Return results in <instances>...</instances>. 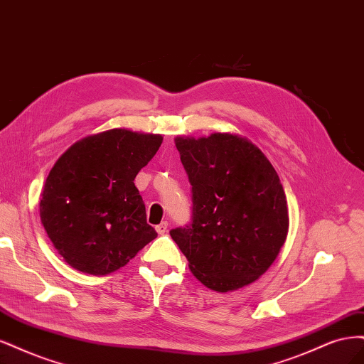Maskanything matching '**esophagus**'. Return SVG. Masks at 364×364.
I'll list each match as a JSON object with an SVG mask.
<instances>
[{"mask_svg": "<svg viewBox=\"0 0 364 364\" xmlns=\"http://www.w3.org/2000/svg\"><path fill=\"white\" fill-rule=\"evenodd\" d=\"M156 230H157V232L160 234V236H163V234H166V231H168V222H161V224H159L156 227Z\"/></svg>", "mask_w": 364, "mask_h": 364, "instance_id": "obj_1", "label": "esophagus"}]
</instances>
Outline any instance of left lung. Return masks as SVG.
Listing matches in <instances>:
<instances>
[{"mask_svg": "<svg viewBox=\"0 0 364 364\" xmlns=\"http://www.w3.org/2000/svg\"><path fill=\"white\" fill-rule=\"evenodd\" d=\"M192 184V224L171 230L198 281L232 291L259 279L289 231L287 199L262 149L234 133L177 136Z\"/></svg>", "mask_w": 364, "mask_h": 364, "instance_id": "obj_1", "label": "left lung"}]
</instances>
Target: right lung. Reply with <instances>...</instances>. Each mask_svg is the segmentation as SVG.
Wrapping results in <instances>:
<instances>
[{
  "mask_svg": "<svg viewBox=\"0 0 364 364\" xmlns=\"http://www.w3.org/2000/svg\"><path fill=\"white\" fill-rule=\"evenodd\" d=\"M161 142V134L112 128L80 139L58 157L46 177L39 212L69 266L107 275L157 237L146 224L134 178Z\"/></svg>",
  "mask_w": 364,
  "mask_h": 364,
  "instance_id": "obj_1",
  "label": "right lung"
}]
</instances>
